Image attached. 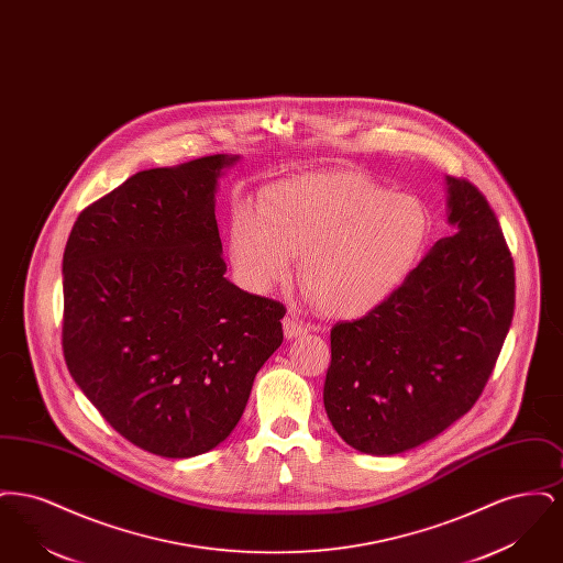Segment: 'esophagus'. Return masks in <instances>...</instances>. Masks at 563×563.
<instances>
[{
    "instance_id": "obj_1",
    "label": "esophagus",
    "mask_w": 563,
    "mask_h": 563,
    "mask_svg": "<svg viewBox=\"0 0 563 563\" xmlns=\"http://www.w3.org/2000/svg\"><path fill=\"white\" fill-rule=\"evenodd\" d=\"M283 327H285V335H287L289 340H294L297 335H303V333H308V331L312 329L308 322L301 321V319L295 317V314H287V317L283 319Z\"/></svg>"
}]
</instances>
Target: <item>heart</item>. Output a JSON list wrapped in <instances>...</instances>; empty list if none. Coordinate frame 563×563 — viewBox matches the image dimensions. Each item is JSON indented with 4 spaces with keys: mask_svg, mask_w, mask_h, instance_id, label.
<instances>
[{
    "mask_svg": "<svg viewBox=\"0 0 563 563\" xmlns=\"http://www.w3.org/2000/svg\"><path fill=\"white\" fill-rule=\"evenodd\" d=\"M424 205L350 170L285 179L262 205L241 202L230 221V255L242 283L269 291L291 276L322 312L358 317L395 294L429 241Z\"/></svg>",
    "mask_w": 563,
    "mask_h": 563,
    "instance_id": "obj_1",
    "label": "heart"
}]
</instances>
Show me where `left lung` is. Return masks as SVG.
Returning <instances> with one entry per match:
<instances>
[{
	"mask_svg": "<svg viewBox=\"0 0 563 563\" xmlns=\"http://www.w3.org/2000/svg\"><path fill=\"white\" fill-rule=\"evenodd\" d=\"M448 209L455 234L363 319L331 329L324 411L363 454H401L452 427L482 397L509 333L515 264L496 213L457 177Z\"/></svg>",
	"mask_w": 563,
	"mask_h": 563,
	"instance_id": "8db88e82",
	"label": "left lung"
}]
</instances>
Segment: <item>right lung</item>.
Segmentation results:
<instances>
[{"mask_svg":"<svg viewBox=\"0 0 563 563\" xmlns=\"http://www.w3.org/2000/svg\"><path fill=\"white\" fill-rule=\"evenodd\" d=\"M239 156L141 170L76 219L63 253V354L136 448L191 457L241 420L287 308L225 274L217 179Z\"/></svg>","mask_w":563,"mask_h":563,"instance_id":"right-lung-1","label":"right lung"}]
</instances>
